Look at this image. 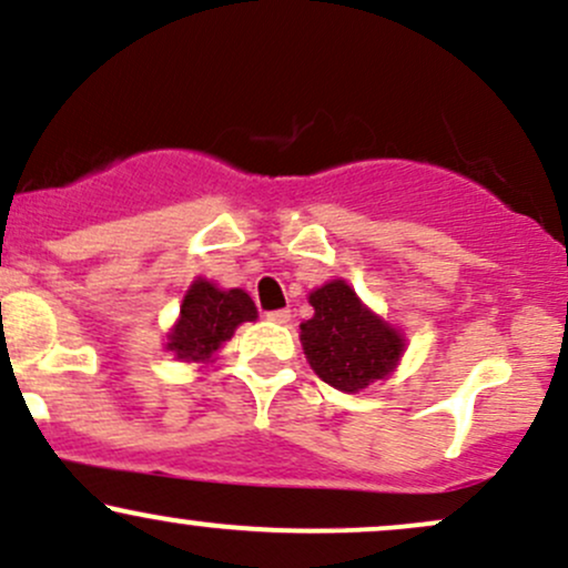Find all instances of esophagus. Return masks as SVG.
Returning a JSON list of instances; mask_svg holds the SVG:
<instances>
[{"instance_id":"esophagus-1","label":"esophagus","mask_w":568,"mask_h":568,"mask_svg":"<svg viewBox=\"0 0 568 568\" xmlns=\"http://www.w3.org/2000/svg\"><path fill=\"white\" fill-rule=\"evenodd\" d=\"M266 321L280 323V325L291 323V310H272V312H266Z\"/></svg>"}]
</instances>
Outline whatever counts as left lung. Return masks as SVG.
I'll list each match as a JSON object with an SVG mask.
<instances>
[{"mask_svg": "<svg viewBox=\"0 0 568 568\" xmlns=\"http://www.w3.org/2000/svg\"><path fill=\"white\" fill-rule=\"evenodd\" d=\"M310 304L315 317L302 323V347L325 384L357 393L384 379L400 361L403 338L371 315L344 280L317 288Z\"/></svg>", "mask_w": 568, "mask_h": 568, "instance_id": "obj_1", "label": "left lung"}]
</instances>
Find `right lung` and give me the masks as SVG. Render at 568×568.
I'll return each mask as SVG.
<instances>
[{"instance_id":"add662e5","label":"right lung","mask_w":568,"mask_h":568,"mask_svg":"<svg viewBox=\"0 0 568 568\" xmlns=\"http://www.w3.org/2000/svg\"><path fill=\"white\" fill-rule=\"evenodd\" d=\"M256 306L245 291H219L216 285L197 280L186 291L179 323L168 336V349L184 363L207 361L226 338H232L240 323L256 321Z\"/></svg>"}]
</instances>
